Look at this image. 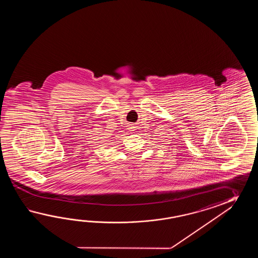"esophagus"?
<instances>
[{"label":"esophagus","mask_w":258,"mask_h":258,"mask_svg":"<svg viewBox=\"0 0 258 258\" xmlns=\"http://www.w3.org/2000/svg\"><path fill=\"white\" fill-rule=\"evenodd\" d=\"M135 128H136V126H135V124H132V123H130V124H129V129H130L131 131H135Z\"/></svg>","instance_id":"1"}]
</instances>
